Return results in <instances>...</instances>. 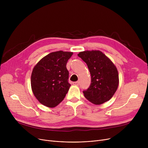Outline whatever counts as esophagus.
Listing matches in <instances>:
<instances>
[{"label":"esophagus","mask_w":148,"mask_h":148,"mask_svg":"<svg viewBox=\"0 0 148 148\" xmlns=\"http://www.w3.org/2000/svg\"><path fill=\"white\" fill-rule=\"evenodd\" d=\"M73 84L74 85V86H79V82H73Z\"/></svg>","instance_id":"34e87169"}]
</instances>
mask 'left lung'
Returning <instances> with one entry per match:
<instances>
[{
  "instance_id": "obj_1",
  "label": "left lung",
  "mask_w": 148,
  "mask_h": 148,
  "mask_svg": "<svg viewBox=\"0 0 148 148\" xmlns=\"http://www.w3.org/2000/svg\"><path fill=\"white\" fill-rule=\"evenodd\" d=\"M86 62L91 75L89 88L83 92L92 104L100 105L110 100L119 86V74L112 61L99 50H86L78 54Z\"/></svg>"
}]
</instances>
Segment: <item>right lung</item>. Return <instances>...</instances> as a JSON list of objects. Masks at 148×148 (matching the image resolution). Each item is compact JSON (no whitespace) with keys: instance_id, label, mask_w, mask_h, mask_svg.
<instances>
[{"instance_id":"right-lung-1","label":"right lung","mask_w":148,"mask_h":148,"mask_svg":"<svg viewBox=\"0 0 148 148\" xmlns=\"http://www.w3.org/2000/svg\"><path fill=\"white\" fill-rule=\"evenodd\" d=\"M73 53L58 51L49 53L34 66L31 74V88L42 105L53 108L66 96L71 84L66 65Z\"/></svg>"}]
</instances>
